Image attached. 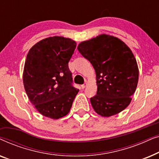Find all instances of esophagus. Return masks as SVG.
Returning a JSON list of instances; mask_svg holds the SVG:
<instances>
[{"mask_svg": "<svg viewBox=\"0 0 159 159\" xmlns=\"http://www.w3.org/2000/svg\"><path fill=\"white\" fill-rule=\"evenodd\" d=\"M88 85V83H87V82H85V83H84L83 84H82L81 85V88H82V89H84V88H86V86Z\"/></svg>", "mask_w": 159, "mask_h": 159, "instance_id": "1", "label": "esophagus"}]
</instances>
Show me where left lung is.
I'll list each match as a JSON object with an SVG mask.
<instances>
[{
  "mask_svg": "<svg viewBox=\"0 0 159 159\" xmlns=\"http://www.w3.org/2000/svg\"><path fill=\"white\" fill-rule=\"evenodd\" d=\"M77 49L95 71L97 94L90 98L95 111L109 117L125 110L132 101L139 77L131 49L120 39L106 34L81 42Z\"/></svg>",
  "mask_w": 159,
  "mask_h": 159,
  "instance_id": "1",
  "label": "left lung"
}]
</instances>
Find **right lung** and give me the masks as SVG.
Segmentation results:
<instances>
[{
    "mask_svg": "<svg viewBox=\"0 0 159 159\" xmlns=\"http://www.w3.org/2000/svg\"><path fill=\"white\" fill-rule=\"evenodd\" d=\"M76 46L70 38L54 36L39 41L28 52L24 87L30 102L43 116L58 119L70 111L79 92L71 85L68 66Z\"/></svg>",
    "mask_w": 159,
    "mask_h": 159,
    "instance_id": "add662e5",
    "label": "right lung"
}]
</instances>
